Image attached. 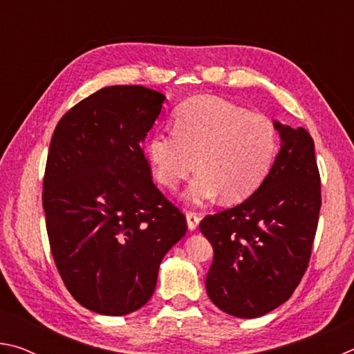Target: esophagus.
<instances>
[{"mask_svg":"<svg viewBox=\"0 0 354 354\" xmlns=\"http://www.w3.org/2000/svg\"><path fill=\"white\" fill-rule=\"evenodd\" d=\"M185 220H187V226H189L190 231L196 230V226H198V223H200L198 214H195V212H187V214H185Z\"/></svg>","mask_w":354,"mask_h":354,"instance_id":"obj_1","label":"esophagus"}]
</instances>
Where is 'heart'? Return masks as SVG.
Masks as SVG:
<instances>
[{
	"instance_id": "obj_1",
	"label": "heart",
	"mask_w": 354,
	"mask_h": 354,
	"mask_svg": "<svg viewBox=\"0 0 354 354\" xmlns=\"http://www.w3.org/2000/svg\"><path fill=\"white\" fill-rule=\"evenodd\" d=\"M277 149L270 118L212 97L185 101L175 112L173 133H156L145 145L156 181L167 189H176L196 165L198 175L185 192L192 205L218 194L225 203L248 198L267 178Z\"/></svg>"
}]
</instances>
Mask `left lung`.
<instances>
[{
	"label": "left lung",
	"instance_id": "left-lung-1",
	"mask_svg": "<svg viewBox=\"0 0 354 354\" xmlns=\"http://www.w3.org/2000/svg\"><path fill=\"white\" fill-rule=\"evenodd\" d=\"M273 124L281 148L259 189L200 223L214 248L207 295L239 319L266 315L290 298L308 268L319 223L322 194L313 137L304 128Z\"/></svg>",
	"mask_w": 354,
	"mask_h": 354
}]
</instances>
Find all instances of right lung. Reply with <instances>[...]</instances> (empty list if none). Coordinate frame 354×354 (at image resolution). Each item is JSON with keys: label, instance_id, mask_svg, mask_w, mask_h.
<instances>
[{"label": "right lung", "instance_id": "right-lung-1", "mask_svg": "<svg viewBox=\"0 0 354 354\" xmlns=\"http://www.w3.org/2000/svg\"><path fill=\"white\" fill-rule=\"evenodd\" d=\"M164 101L143 86L104 87L71 107L53 134L41 195L51 253L68 292L97 314L140 309L167 251L187 231L142 149Z\"/></svg>", "mask_w": 354, "mask_h": 354}]
</instances>
